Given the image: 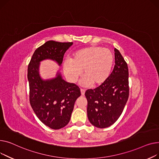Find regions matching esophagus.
Here are the masks:
<instances>
[{
    "label": "esophagus",
    "mask_w": 159,
    "mask_h": 159,
    "mask_svg": "<svg viewBox=\"0 0 159 159\" xmlns=\"http://www.w3.org/2000/svg\"><path fill=\"white\" fill-rule=\"evenodd\" d=\"M81 95L82 96H84V94H85V90H84V89H81Z\"/></svg>",
    "instance_id": "34e87169"
}]
</instances>
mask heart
<instances>
[{"mask_svg":"<svg viewBox=\"0 0 159 159\" xmlns=\"http://www.w3.org/2000/svg\"><path fill=\"white\" fill-rule=\"evenodd\" d=\"M114 56L109 49L90 46L74 53L71 60H66L63 65L65 77L74 83L83 70L85 78L83 83L93 87L104 84L110 76L113 68Z\"/></svg>","mask_w":159,"mask_h":159,"instance_id":"b5f03b06","label":"heart"}]
</instances>
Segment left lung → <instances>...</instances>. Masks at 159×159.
Listing matches in <instances>:
<instances>
[{"label":"left lung","mask_w":159,"mask_h":159,"mask_svg":"<svg viewBox=\"0 0 159 159\" xmlns=\"http://www.w3.org/2000/svg\"><path fill=\"white\" fill-rule=\"evenodd\" d=\"M115 65L107 81L85 92L90 123L99 128L113 125L122 114L129 96L128 68L119 50L114 49Z\"/></svg>","instance_id":"8db88e82"}]
</instances>
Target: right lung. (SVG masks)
I'll return each instance as SVG.
<instances>
[{
    "mask_svg": "<svg viewBox=\"0 0 159 159\" xmlns=\"http://www.w3.org/2000/svg\"><path fill=\"white\" fill-rule=\"evenodd\" d=\"M72 42H46L36 49L28 65L30 101L34 112L48 127L58 129L70 119L75 101L81 96L80 89L74 83L65 81L58 72L54 78L43 80L40 76V61L52 60L61 65L65 52Z\"/></svg>",
    "mask_w": 159,
    "mask_h": 159,
    "instance_id": "1",
    "label": "right lung"
}]
</instances>
